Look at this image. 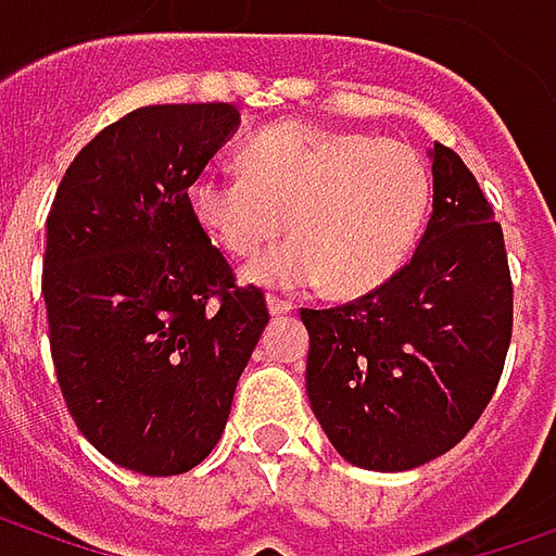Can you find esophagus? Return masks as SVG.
Instances as JSON below:
<instances>
[{"label":"esophagus","instance_id":"esophagus-1","mask_svg":"<svg viewBox=\"0 0 556 556\" xmlns=\"http://www.w3.org/2000/svg\"><path fill=\"white\" fill-rule=\"evenodd\" d=\"M266 303H268V312H271V315H288V312L296 309L290 300H281V296H268Z\"/></svg>","mask_w":556,"mask_h":556}]
</instances>
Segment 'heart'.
Segmentation results:
<instances>
[{
    "instance_id": "b5f03b06",
    "label": "heart",
    "mask_w": 556,
    "mask_h": 556,
    "mask_svg": "<svg viewBox=\"0 0 556 556\" xmlns=\"http://www.w3.org/2000/svg\"><path fill=\"white\" fill-rule=\"evenodd\" d=\"M244 176L201 173L188 210L223 253L244 260L285 228L296 238L244 268L260 288L325 285L355 296L383 285L415 247L430 206L427 163L405 141L278 123L241 151Z\"/></svg>"
}]
</instances>
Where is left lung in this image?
Listing matches in <instances>:
<instances>
[{
  "label": "left lung",
  "mask_w": 556,
  "mask_h": 556,
  "mask_svg": "<svg viewBox=\"0 0 556 556\" xmlns=\"http://www.w3.org/2000/svg\"><path fill=\"white\" fill-rule=\"evenodd\" d=\"M433 213L415 256L371 293L303 309L306 393L355 467L395 473L455 448L498 387L514 328L502 225L473 173L430 148Z\"/></svg>",
  "instance_id": "left-lung-1"
}]
</instances>
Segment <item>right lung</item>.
Returning <instances> with one entry per match:
<instances>
[{
  "label": "right lung",
  "instance_id": "right-lung-1",
  "mask_svg": "<svg viewBox=\"0 0 556 556\" xmlns=\"http://www.w3.org/2000/svg\"><path fill=\"white\" fill-rule=\"evenodd\" d=\"M241 126L235 104H151L89 141L46 223L42 296L58 387L117 467L176 477L219 442L268 325L191 210L188 185Z\"/></svg>",
  "mask_w": 556,
  "mask_h": 556
}]
</instances>
